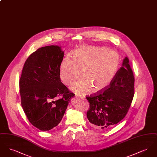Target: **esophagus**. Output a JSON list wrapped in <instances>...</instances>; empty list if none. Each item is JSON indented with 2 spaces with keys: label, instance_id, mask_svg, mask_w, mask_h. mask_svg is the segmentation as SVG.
Segmentation results:
<instances>
[{
  "label": "esophagus",
  "instance_id": "34e87169",
  "mask_svg": "<svg viewBox=\"0 0 157 157\" xmlns=\"http://www.w3.org/2000/svg\"><path fill=\"white\" fill-rule=\"evenodd\" d=\"M76 97L79 98H82H82L81 97H78V96H76Z\"/></svg>",
  "mask_w": 157,
  "mask_h": 157
}]
</instances>
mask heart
I'll return each instance as SVG.
<instances>
[{
    "mask_svg": "<svg viewBox=\"0 0 157 157\" xmlns=\"http://www.w3.org/2000/svg\"><path fill=\"white\" fill-rule=\"evenodd\" d=\"M72 59L65 57L60 63V78L78 94H86L104 90L112 82L118 67V56L112 50L102 47L83 46L72 53Z\"/></svg>",
    "mask_w": 157,
    "mask_h": 157,
    "instance_id": "obj_1",
    "label": "heart"
}]
</instances>
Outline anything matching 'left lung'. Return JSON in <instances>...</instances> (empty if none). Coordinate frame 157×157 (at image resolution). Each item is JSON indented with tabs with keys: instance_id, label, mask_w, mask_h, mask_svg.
I'll list each match as a JSON object with an SVG mask.
<instances>
[{
	"instance_id": "1",
	"label": "left lung",
	"mask_w": 157,
	"mask_h": 157,
	"mask_svg": "<svg viewBox=\"0 0 157 157\" xmlns=\"http://www.w3.org/2000/svg\"><path fill=\"white\" fill-rule=\"evenodd\" d=\"M134 82L129 59L125 57L110 84L86 97L90 102L86 116L92 127L108 130L125 118L134 95Z\"/></svg>"
}]
</instances>
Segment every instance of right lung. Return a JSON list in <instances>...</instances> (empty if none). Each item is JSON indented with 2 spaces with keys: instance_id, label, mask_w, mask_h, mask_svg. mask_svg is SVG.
I'll return each instance as SVG.
<instances>
[{
  "instance_id": "right-lung-1",
  "label": "right lung",
  "mask_w": 157,
  "mask_h": 157,
  "mask_svg": "<svg viewBox=\"0 0 157 157\" xmlns=\"http://www.w3.org/2000/svg\"><path fill=\"white\" fill-rule=\"evenodd\" d=\"M63 54L58 46L37 49L26 60L19 80L24 112L30 123L43 131L58 125L75 95L60 81Z\"/></svg>"
}]
</instances>
